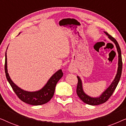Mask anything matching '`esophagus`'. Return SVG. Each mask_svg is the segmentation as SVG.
<instances>
[{
	"label": "esophagus",
	"mask_w": 126,
	"mask_h": 126,
	"mask_svg": "<svg viewBox=\"0 0 126 126\" xmlns=\"http://www.w3.org/2000/svg\"><path fill=\"white\" fill-rule=\"evenodd\" d=\"M68 70L70 73H74L75 72V70H74V69L72 68V66H69L68 68Z\"/></svg>",
	"instance_id": "obj_1"
}]
</instances>
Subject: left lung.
Returning a JSON list of instances; mask_svg holds the SVG:
<instances>
[{
	"mask_svg": "<svg viewBox=\"0 0 126 126\" xmlns=\"http://www.w3.org/2000/svg\"><path fill=\"white\" fill-rule=\"evenodd\" d=\"M104 33L108 36V38L110 40H111L114 43L115 46H116L117 51L118 53V70H117L116 75L115 76V77L113 81L111 82L110 85L98 97H91V96L88 95L84 92L83 87H82V81L81 80L80 77L77 76V77L78 79V84L77 86L76 92L79 98L83 101L84 103L86 104L91 105V106H97L101 104H103L107 101L108 99L111 97L113 92H114L115 89L118 85L120 77L122 75V54H121V50L119 47L118 42L114 38H113L111 35L108 34V32H104Z\"/></svg>",
	"mask_w": 126,
	"mask_h": 126,
	"instance_id": "obj_1",
	"label": "left lung"
}]
</instances>
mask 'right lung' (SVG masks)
I'll list each match as a JSON object with an SVG mask.
<instances>
[{"instance_id": "right-lung-1", "label": "right lung", "mask_w": 126, "mask_h": 126, "mask_svg": "<svg viewBox=\"0 0 126 126\" xmlns=\"http://www.w3.org/2000/svg\"><path fill=\"white\" fill-rule=\"evenodd\" d=\"M6 52L5 54L4 66L6 78L18 97L23 102L32 106H39V105L44 104L50 100L54 95L55 88L57 83L63 76L62 70L59 69L54 75H52L44 87L39 90L33 91V92L25 91L17 86L10 78L7 70V58Z\"/></svg>"}]
</instances>
